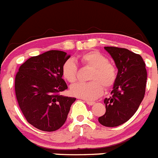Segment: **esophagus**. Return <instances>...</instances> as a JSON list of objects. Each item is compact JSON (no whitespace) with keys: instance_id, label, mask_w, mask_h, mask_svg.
I'll return each mask as SVG.
<instances>
[{"instance_id":"34e87169","label":"esophagus","mask_w":158,"mask_h":158,"mask_svg":"<svg viewBox=\"0 0 158 158\" xmlns=\"http://www.w3.org/2000/svg\"><path fill=\"white\" fill-rule=\"evenodd\" d=\"M86 104L89 105H93L95 104L94 101H91V100H86Z\"/></svg>"}]
</instances>
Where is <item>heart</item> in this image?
I'll return each mask as SVG.
<instances>
[{"instance_id": "b5f03b06", "label": "heart", "mask_w": 158, "mask_h": 158, "mask_svg": "<svg viewBox=\"0 0 158 158\" xmlns=\"http://www.w3.org/2000/svg\"><path fill=\"white\" fill-rule=\"evenodd\" d=\"M81 62L85 67L91 68L89 73V82H80L70 89L73 96L93 100L98 98L105 89L111 88L115 84L117 77L115 66L107 62V58L99 51H91L79 56ZM78 67L72 59H68L62 67V75L65 81L74 83L77 81Z\"/></svg>"}]
</instances>
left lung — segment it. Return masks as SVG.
<instances>
[{"mask_svg":"<svg viewBox=\"0 0 158 158\" xmlns=\"http://www.w3.org/2000/svg\"><path fill=\"white\" fill-rule=\"evenodd\" d=\"M118 69L111 96L104 99L106 111L99 117L103 126L118 127L135 115L144 98L147 72L141 55L127 49L105 47Z\"/></svg>","mask_w":158,"mask_h":158,"instance_id":"8db88e82","label":"left lung"}]
</instances>
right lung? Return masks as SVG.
<instances>
[{"mask_svg":"<svg viewBox=\"0 0 158 158\" xmlns=\"http://www.w3.org/2000/svg\"><path fill=\"white\" fill-rule=\"evenodd\" d=\"M64 51H49L22 64L15 77L16 100L27 122L43 131H54L65 123L74 97L63 96L68 89L62 67L69 58Z\"/></svg>","mask_w":158,"mask_h":158,"instance_id":"right-lung-1","label":"right lung"}]
</instances>
